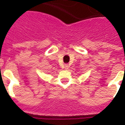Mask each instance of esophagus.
<instances>
[{"instance_id":"34e87169","label":"esophagus","mask_w":125,"mask_h":125,"mask_svg":"<svg viewBox=\"0 0 125 125\" xmlns=\"http://www.w3.org/2000/svg\"><path fill=\"white\" fill-rule=\"evenodd\" d=\"M64 69L65 70H68V68H69V65H68V64H64Z\"/></svg>"}]
</instances>
